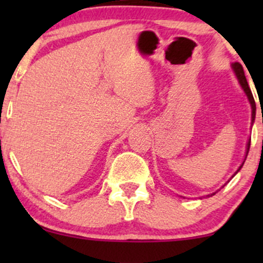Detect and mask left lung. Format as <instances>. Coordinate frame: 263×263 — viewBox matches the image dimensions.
Returning <instances> with one entry per match:
<instances>
[{
  "instance_id": "left-lung-1",
  "label": "left lung",
  "mask_w": 263,
  "mask_h": 263,
  "mask_svg": "<svg viewBox=\"0 0 263 263\" xmlns=\"http://www.w3.org/2000/svg\"><path fill=\"white\" fill-rule=\"evenodd\" d=\"M231 68H232V70H234L235 75H236V78H237L238 83H240L241 87H242L243 91H245V93L247 95V99H249L250 104H251V108H252V123H253V121H255V116H256V104H255V99H253V96H252L251 89H250L249 84H247L245 73H243V68H242V65L240 64V63H234V64H231ZM250 143H251V140H249V142H247L246 157H247V153H249V149H250ZM243 163H245V161H243ZM243 163L240 165V167H238L237 172L240 171L241 168H242ZM237 172H236V173H237ZM236 173H235V174H236ZM235 174H234V176H235ZM234 176H232V177H234ZM214 194H215V193L210 194V197H211V195H214Z\"/></svg>"
}]
</instances>
